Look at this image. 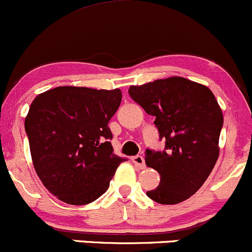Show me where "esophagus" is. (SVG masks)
<instances>
[{
	"instance_id": "obj_1",
	"label": "esophagus",
	"mask_w": 252,
	"mask_h": 252,
	"mask_svg": "<svg viewBox=\"0 0 252 252\" xmlns=\"http://www.w3.org/2000/svg\"><path fill=\"white\" fill-rule=\"evenodd\" d=\"M132 162L136 164L138 168H140V169L145 168V161H144V158H143V156H140V155L133 156V158H132Z\"/></svg>"
}]
</instances>
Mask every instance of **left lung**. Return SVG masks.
Listing matches in <instances>:
<instances>
[{"instance_id":"obj_1","label":"left lung","mask_w":252,"mask_h":252,"mask_svg":"<svg viewBox=\"0 0 252 252\" xmlns=\"http://www.w3.org/2000/svg\"><path fill=\"white\" fill-rule=\"evenodd\" d=\"M129 96L155 116L167 151L147 150L145 163L161 180L147 196L159 204H178L201 189L218 161L223 115L209 88L183 77L132 85Z\"/></svg>"}]
</instances>
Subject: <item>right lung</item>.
Here are the masks:
<instances>
[{"instance_id":"obj_1","label":"right lung","mask_w":252,"mask_h":252,"mask_svg":"<svg viewBox=\"0 0 252 252\" xmlns=\"http://www.w3.org/2000/svg\"><path fill=\"white\" fill-rule=\"evenodd\" d=\"M121 98L120 89L59 86L32 101L25 118L32 162L43 185L60 201H96L126 161L113 154L108 127Z\"/></svg>"}]
</instances>
